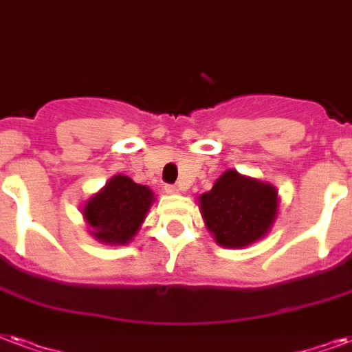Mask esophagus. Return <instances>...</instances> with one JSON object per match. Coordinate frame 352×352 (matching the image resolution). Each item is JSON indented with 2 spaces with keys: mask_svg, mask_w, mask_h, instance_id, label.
<instances>
[{
  "mask_svg": "<svg viewBox=\"0 0 352 352\" xmlns=\"http://www.w3.org/2000/svg\"><path fill=\"white\" fill-rule=\"evenodd\" d=\"M164 190L168 192V194H177V192L181 190V186H177V184H166Z\"/></svg>",
  "mask_w": 352,
  "mask_h": 352,
  "instance_id": "obj_1",
  "label": "esophagus"
}]
</instances>
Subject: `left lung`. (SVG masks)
<instances>
[{
  "instance_id": "left-lung-1",
  "label": "left lung",
  "mask_w": 352,
  "mask_h": 352,
  "mask_svg": "<svg viewBox=\"0 0 352 352\" xmlns=\"http://www.w3.org/2000/svg\"><path fill=\"white\" fill-rule=\"evenodd\" d=\"M199 199L206 227L223 248L251 245L267 234L277 216V190L232 170Z\"/></svg>"
}]
</instances>
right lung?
<instances>
[{
	"label": "right lung",
	"mask_w": 352,
	"mask_h": 352,
	"mask_svg": "<svg viewBox=\"0 0 352 352\" xmlns=\"http://www.w3.org/2000/svg\"><path fill=\"white\" fill-rule=\"evenodd\" d=\"M153 203V192L125 175L112 177L107 186L88 201L82 216L94 238L104 243H127L144 223Z\"/></svg>",
	"instance_id": "1"
}]
</instances>
